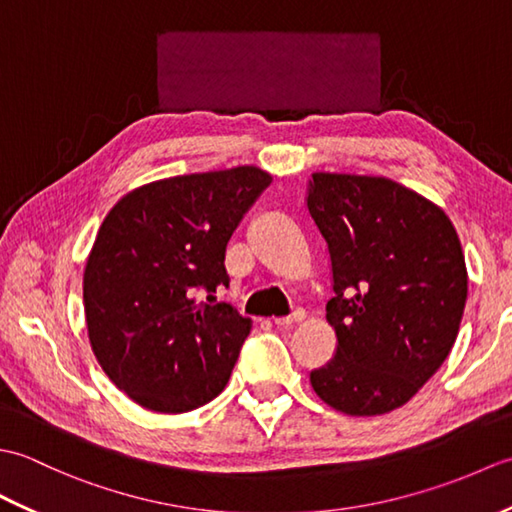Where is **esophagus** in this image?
<instances>
[{"mask_svg":"<svg viewBox=\"0 0 512 512\" xmlns=\"http://www.w3.org/2000/svg\"><path fill=\"white\" fill-rule=\"evenodd\" d=\"M299 321H303V312H301V310L292 312L290 317H279V319H275V325H277V328H281V330H290L292 325L299 323Z\"/></svg>","mask_w":512,"mask_h":512,"instance_id":"obj_1","label":"esophagus"}]
</instances>
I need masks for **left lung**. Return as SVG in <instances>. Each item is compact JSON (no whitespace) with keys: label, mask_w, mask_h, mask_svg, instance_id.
I'll return each mask as SVG.
<instances>
[{"label":"left lung","mask_w":512,"mask_h":512,"mask_svg":"<svg viewBox=\"0 0 512 512\" xmlns=\"http://www.w3.org/2000/svg\"><path fill=\"white\" fill-rule=\"evenodd\" d=\"M308 211L328 242L336 356L312 389L347 416L405 405L458 339L469 290L455 226L436 202L383 176L312 173Z\"/></svg>","instance_id":"1"}]
</instances>
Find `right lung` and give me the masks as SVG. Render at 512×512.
Masks as SVG:
<instances>
[{
    "instance_id": "1",
    "label": "right lung",
    "mask_w": 512,
    "mask_h": 512,
    "mask_svg": "<svg viewBox=\"0 0 512 512\" xmlns=\"http://www.w3.org/2000/svg\"><path fill=\"white\" fill-rule=\"evenodd\" d=\"M273 176L242 165L147 182L125 193L96 233L83 306L96 361L136 405L184 413L226 387L253 321L211 292L224 253Z\"/></svg>"
}]
</instances>
